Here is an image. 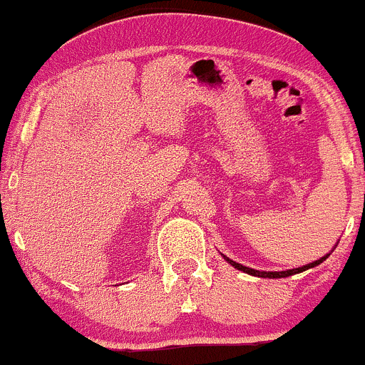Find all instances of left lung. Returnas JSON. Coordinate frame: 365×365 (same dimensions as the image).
Here are the masks:
<instances>
[{"instance_id":"8db88e82","label":"left lung","mask_w":365,"mask_h":365,"mask_svg":"<svg viewBox=\"0 0 365 365\" xmlns=\"http://www.w3.org/2000/svg\"><path fill=\"white\" fill-rule=\"evenodd\" d=\"M326 257H328V255H324V257H321V259L315 261V263H309V264H306V267L294 268V270H286V272H259V270H254V268L243 267V264L236 263V261H232V259H227V261H229V263L232 264L234 268H237V270H241V272H247V274H250V275H257V277H270V279H275V277H288V275L299 274V272H304V270H308V268L317 267V264H321L322 261L326 259Z\"/></svg>"}]
</instances>
